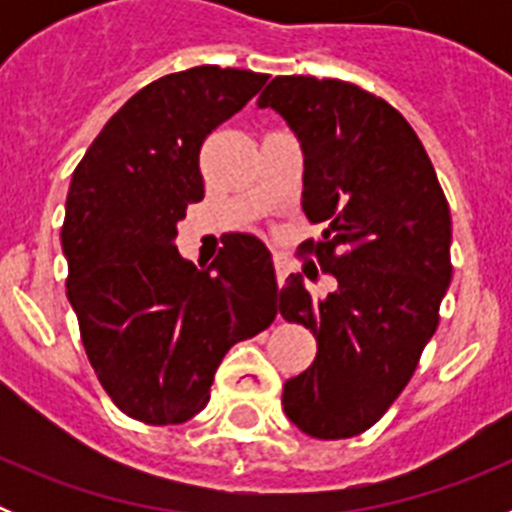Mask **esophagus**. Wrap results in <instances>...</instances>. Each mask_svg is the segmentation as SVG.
Wrapping results in <instances>:
<instances>
[{
	"label": "esophagus",
	"instance_id": "1",
	"mask_svg": "<svg viewBox=\"0 0 512 512\" xmlns=\"http://www.w3.org/2000/svg\"><path fill=\"white\" fill-rule=\"evenodd\" d=\"M274 269H277V279L279 284H282L284 279H287L289 271H292V261H289L284 253H274Z\"/></svg>",
	"mask_w": 512,
	"mask_h": 512
}]
</instances>
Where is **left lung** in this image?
Segmentation results:
<instances>
[{"label":"left lung","instance_id":"8db88e82","mask_svg":"<svg viewBox=\"0 0 512 512\" xmlns=\"http://www.w3.org/2000/svg\"><path fill=\"white\" fill-rule=\"evenodd\" d=\"M259 107L300 140L302 210L323 225L302 251L336 277L328 297H312L302 274L279 289L284 320L318 341L315 361L284 382V413L312 438L359 436L405 390L438 328L449 202L410 122L384 99L348 81L277 76Z\"/></svg>","mask_w":512,"mask_h":512}]
</instances>
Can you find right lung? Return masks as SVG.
<instances>
[{
    "label": "right lung",
    "instance_id": "right-lung-1",
    "mask_svg": "<svg viewBox=\"0 0 512 512\" xmlns=\"http://www.w3.org/2000/svg\"><path fill=\"white\" fill-rule=\"evenodd\" d=\"M269 76L194 66L122 104L71 176L61 228L66 295L117 408L148 425L194 418L217 366L277 315L259 238L238 233L207 269L176 251V223L205 197L200 148Z\"/></svg>",
    "mask_w": 512,
    "mask_h": 512
}]
</instances>
